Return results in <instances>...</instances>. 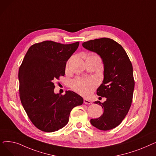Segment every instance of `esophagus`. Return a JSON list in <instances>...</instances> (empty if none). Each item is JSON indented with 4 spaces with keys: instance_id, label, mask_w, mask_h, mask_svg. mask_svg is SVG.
<instances>
[{
    "instance_id": "1",
    "label": "esophagus",
    "mask_w": 156,
    "mask_h": 156,
    "mask_svg": "<svg viewBox=\"0 0 156 156\" xmlns=\"http://www.w3.org/2000/svg\"><path fill=\"white\" fill-rule=\"evenodd\" d=\"M83 102H84V103L86 104H92V102H91L90 101H89V100H88V99H84Z\"/></svg>"
}]
</instances>
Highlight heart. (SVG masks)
<instances>
[{
  "mask_svg": "<svg viewBox=\"0 0 156 156\" xmlns=\"http://www.w3.org/2000/svg\"><path fill=\"white\" fill-rule=\"evenodd\" d=\"M88 57H98L97 55H90ZM96 85V81L94 79H81L78 78L72 82V87L79 94L88 95L92 92L94 87Z\"/></svg>",
  "mask_w": 156,
  "mask_h": 156,
  "instance_id": "obj_1",
  "label": "heart"
}]
</instances>
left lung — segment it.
Masks as SVG:
<instances>
[{"label": "left lung", "instance_id": "left-lung-1", "mask_svg": "<svg viewBox=\"0 0 156 156\" xmlns=\"http://www.w3.org/2000/svg\"><path fill=\"white\" fill-rule=\"evenodd\" d=\"M82 46L97 53L104 64V80L97 90V94L105 97L99 104L103 114L99 118L91 119V124L101 130L118 126L126 116L132 104L135 81L133 67L122 47L116 41L102 38L83 42Z\"/></svg>", "mask_w": 156, "mask_h": 156}]
</instances>
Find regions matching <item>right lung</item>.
Listing matches in <instances>:
<instances>
[{
    "instance_id": "obj_1",
    "label": "right lung",
    "mask_w": 156,
    "mask_h": 156,
    "mask_svg": "<svg viewBox=\"0 0 156 156\" xmlns=\"http://www.w3.org/2000/svg\"><path fill=\"white\" fill-rule=\"evenodd\" d=\"M79 44H35L29 48L20 67L21 104L33 124L44 132H53L65 126L71 110L83 102L73 91H66L64 95L54 92V81L64 75L66 62Z\"/></svg>"
}]
</instances>
